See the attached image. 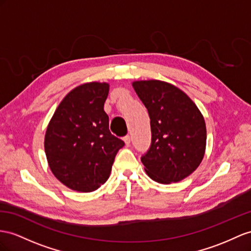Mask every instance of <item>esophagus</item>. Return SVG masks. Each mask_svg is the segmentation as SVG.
I'll list each match as a JSON object with an SVG mask.
<instances>
[{"label": "esophagus", "instance_id": "1", "mask_svg": "<svg viewBox=\"0 0 251 251\" xmlns=\"http://www.w3.org/2000/svg\"><path fill=\"white\" fill-rule=\"evenodd\" d=\"M123 140H124V142H125L126 145H129V144H130V137L128 136V134L123 138Z\"/></svg>", "mask_w": 251, "mask_h": 251}]
</instances>
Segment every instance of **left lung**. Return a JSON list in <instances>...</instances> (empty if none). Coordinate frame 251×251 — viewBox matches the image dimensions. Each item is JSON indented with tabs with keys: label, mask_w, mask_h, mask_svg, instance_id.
<instances>
[{
	"label": "left lung",
	"mask_w": 251,
	"mask_h": 251,
	"mask_svg": "<svg viewBox=\"0 0 251 251\" xmlns=\"http://www.w3.org/2000/svg\"><path fill=\"white\" fill-rule=\"evenodd\" d=\"M133 89L150 114L151 142L141 157L159 183L182 180L201 164L207 130L197 106L180 89L161 80H141Z\"/></svg>",
	"instance_id": "8db88e82"
}]
</instances>
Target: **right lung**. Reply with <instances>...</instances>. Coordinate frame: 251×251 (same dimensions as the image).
Segmentation results:
<instances>
[{
	"label": "right lung",
	"instance_id": "add662e5",
	"mask_svg": "<svg viewBox=\"0 0 251 251\" xmlns=\"http://www.w3.org/2000/svg\"><path fill=\"white\" fill-rule=\"evenodd\" d=\"M109 85L89 82L73 89L50 121L44 150L50 171L68 188L92 192L110 175L115 155L125 145L109 130L104 111Z\"/></svg>",
	"mask_w": 251,
	"mask_h": 251
}]
</instances>
